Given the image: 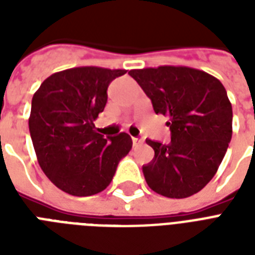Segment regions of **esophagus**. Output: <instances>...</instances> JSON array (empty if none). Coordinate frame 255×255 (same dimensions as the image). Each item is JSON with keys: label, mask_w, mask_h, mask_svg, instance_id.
<instances>
[{"label": "esophagus", "mask_w": 255, "mask_h": 255, "mask_svg": "<svg viewBox=\"0 0 255 255\" xmlns=\"http://www.w3.org/2000/svg\"><path fill=\"white\" fill-rule=\"evenodd\" d=\"M144 140L141 137H132V144H133V147H140V145H143Z\"/></svg>", "instance_id": "obj_1"}]
</instances>
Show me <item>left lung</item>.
I'll return each mask as SVG.
<instances>
[{
    "instance_id": "8db88e82",
    "label": "left lung",
    "mask_w": 255,
    "mask_h": 255,
    "mask_svg": "<svg viewBox=\"0 0 255 255\" xmlns=\"http://www.w3.org/2000/svg\"><path fill=\"white\" fill-rule=\"evenodd\" d=\"M167 116L170 143L147 140L155 157L143 167L148 186L169 198L197 193L213 178L232 139L233 111L225 87L213 75L185 66L129 71Z\"/></svg>"
}]
</instances>
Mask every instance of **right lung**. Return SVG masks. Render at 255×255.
<instances>
[{"label":"right lung","instance_id":"add662e5","mask_svg":"<svg viewBox=\"0 0 255 255\" xmlns=\"http://www.w3.org/2000/svg\"><path fill=\"white\" fill-rule=\"evenodd\" d=\"M126 70L74 67L50 75L31 100L30 136L42 170L54 185L78 197L104 190L131 151V136L104 139L94 122L107 103V88Z\"/></svg>","mask_w":255,"mask_h":255}]
</instances>
